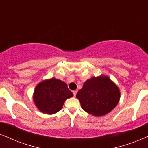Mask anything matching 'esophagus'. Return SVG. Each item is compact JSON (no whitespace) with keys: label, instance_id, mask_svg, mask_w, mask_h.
<instances>
[{"label":"esophagus","instance_id":"34e87169","mask_svg":"<svg viewBox=\"0 0 148 148\" xmlns=\"http://www.w3.org/2000/svg\"><path fill=\"white\" fill-rule=\"evenodd\" d=\"M72 92H73V94H74V96H75L76 95V93H77V90H74V91H73Z\"/></svg>","mask_w":148,"mask_h":148}]
</instances>
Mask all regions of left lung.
<instances>
[{
    "mask_svg": "<svg viewBox=\"0 0 148 148\" xmlns=\"http://www.w3.org/2000/svg\"><path fill=\"white\" fill-rule=\"evenodd\" d=\"M76 98L84 111L99 117L108 113L117 106L120 91L108 76L101 75L86 80Z\"/></svg>",
    "mask_w": 148,
    "mask_h": 148,
    "instance_id": "8db88e82",
    "label": "left lung"
}]
</instances>
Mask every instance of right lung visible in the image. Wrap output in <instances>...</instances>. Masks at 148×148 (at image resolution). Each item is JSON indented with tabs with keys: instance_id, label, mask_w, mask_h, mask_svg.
Instances as JSON below:
<instances>
[{
	"instance_id": "obj_1",
	"label": "right lung",
	"mask_w": 148,
	"mask_h": 148,
	"mask_svg": "<svg viewBox=\"0 0 148 148\" xmlns=\"http://www.w3.org/2000/svg\"><path fill=\"white\" fill-rule=\"evenodd\" d=\"M72 96L66 83L52 78L43 80L36 86L33 101L41 112L52 115L60 111L65 101Z\"/></svg>"
}]
</instances>
